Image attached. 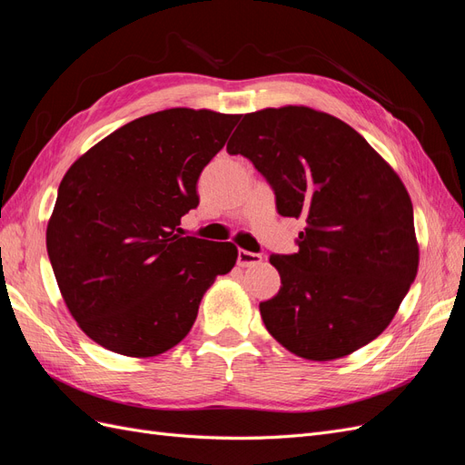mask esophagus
Masks as SVG:
<instances>
[{
  "mask_svg": "<svg viewBox=\"0 0 465 465\" xmlns=\"http://www.w3.org/2000/svg\"><path fill=\"white\" fill-rule=\"evenodd\" d=\"M262 262V254H256V252H248V250H238L236 263L241 267H252L258 265Z\"/></svg>",
  "mask_w": 465,
  "mask_h": 465,
  "instance_id": "34e87169",
  "label": "esophagus"
}]
</instances>
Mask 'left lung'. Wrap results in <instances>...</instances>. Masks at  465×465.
<instances>
[{
    "label": "left lung",
    "instance_id": "left-lung-1",
    "mask_svg": "<svg viewBox=\"0 0 465 465\" xmlns=\"http://www.w3.org/2000/svg\"><path fill=\"white\" fill-rule=\"evenodd\" d=\"M304 221L294 254H272L281 289L260 304L275 340L308 361L345 357L382 333L417 275L413 205L351 125L306 106L244 114L227 143Z\"/></svg>",
    "mask_w": 465,
    "mask_h": 465
}]
</instances>
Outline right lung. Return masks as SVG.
<instances>
[{
	"instance_id": "1",
	"label": "right lung",
	"mask_w": 465,
	"mask_h": 465,
	"mask_svg": "<svg viewBox=\"0 0 465 465\" xmlns=\"http://www.w3.org/2000/svg\"><path fill=\"white\" fill-rule=\"evenodd\" d=\"M238 114L171 108L112 132L65 173L46 248L69 312L93 341L154 357L192 330L203 292L229 273L232 242L182 236L195 184Z\"/></svg>"
}]
</instances>
